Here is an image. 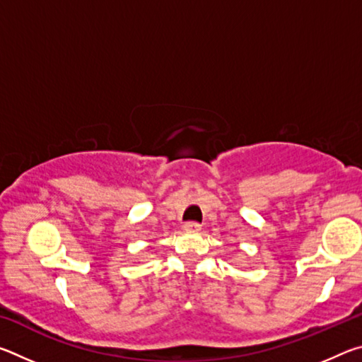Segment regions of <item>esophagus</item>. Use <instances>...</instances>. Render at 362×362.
<instances>
[{
	"instance_id": "obj_1",
	"label": "esophagus",
	"mask_w": 362,
	"mask_h": 362,
	"mask_svg": "<svg viewBox=\"0 0 362 362\" xmlns=\"http://www.w3.org/2000/svg\"><path fill=\"white\" fill-rule=\"evenodd\" d=\"M183 228H185V231H188V233H196L201 230V225L198 222H187Z\"/></svg>"
}]
</instances>
